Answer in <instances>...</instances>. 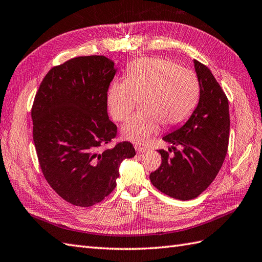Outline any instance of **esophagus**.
Wrapping results in <instances>:
<instances>
[{
    "mask_svg": "<svg viewBox=\"0 0 262 262\" xmlns=\"http://www.w3.org/2000/svg\"><path fill=\"white\" fill-rule=\"evenodd\" d=\"M135 149H136L137 153H145L146 150H148V147H147V146H144V145H136Z\"/></svg>",
    "mask_w": 262,
    "mask_h": 262,
    "instance_id": "esophagus-1",
    "label": "esophagus"
}]
</instances>
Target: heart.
<instances>
[{
    "label": "heart",
    "instance_id": "b5f03b06",
    "mask_svg": "<svg viewBox=\"0 0 262 262\" xmlns=\"http://www.w3.org/2000/svg\"><path fill=\"white\" fill-rule=\"evenodd\" d=\"M200 87L191 70L172 60L142 58L126 70V79H116L107 91V107L113 118L123 121L141 99L143 112L126 121L121 135L127 141L145 143L160 129L161 124L172 127L188 118L199 100Z\"/></svg>",
    "mask_w": 262,
    "mask_h": 262
}]
</instances>
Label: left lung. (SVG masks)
Returning a JSON list of instances; mask_svg holds the SVG:
<instances>
[{"label":"left lung","mask_w":262,"mask_h":262,"mask_svg":"<svg viewBox=\"0 0 262 262\" xmlns=\"http://www.w3.org/2000/svg\"><path fill=\"white\" fill-rule=\"evenodd\" d=\"M200 87L196 108L184 125L163 137L174 155L160 149L161 166L149 174L155 187L179 200L199 196L213 182L229 145L230 115L226 94L208 67L193 60ZM176 147H180L178 150Z\"/></svg>","instance_id":"obj_1"}]
</instances>
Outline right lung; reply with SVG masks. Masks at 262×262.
Segmentation results:
<instances>
[{"mask_svg": "<svg viewBox=\"0 0 262 262\" xmlns=\"http://www.w3.org/2000/svg\"><path fill=\"white\" fill-rule=\"evenodd\" d=\"M103 56L70 59L48 72L35 95L33 142L47 182L67 202L91 206L116 186L119 166L135 156L132 143L100 150L116 136L107 91L116 75Z\"/></svg>", "mask_w": 262, "mask_h": 262, "instance_id": "right-lung-1", "label": "right lung"}]
</instances>
